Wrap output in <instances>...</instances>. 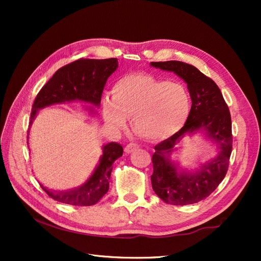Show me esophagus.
Segmentation results:
<instances>
[{"mask_svg":"<svg viewBox=\"0 0 261 261\" xmlns=\"http://www.w3.org/2000/svg\"><path fill=\"white\" fill-rule=\"evenodd\" d=\"M138 149H139V146H138L137 144H128L127 146L125 147L124 151H125L126 153H132V152H134V151H136V150H138Z\"/></svg>","mask_w":261,"mask_h":261,"instance_id":"obj_1","label":"esophagus"}]
</instances>
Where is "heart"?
<instances>
[{"instance_id":"obj_1","label":"heart","mask_w":261,"mask_h":261,"mask_svg":"<svg viewBox=\"0 0 261 261\" xmlns=\"http://www.w3.org/2000/svg\"><path fill=\"white\" fill-rule=\"evenodd\" d=\"M191 100L178 82L164 81L146 74H130L112 87L111 101L105 100L102 113L107 124L123 129L132 118L133 129L146 138L160 140L177 133L187 121Z\"/></svg>"}]
</instances>
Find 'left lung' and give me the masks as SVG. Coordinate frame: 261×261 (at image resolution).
I'll return each instance as SVG.
<instances>
[{"label": "left lung", "mask_w": 261, "mask_h": 261, "mask_svg": "<svg viewBox=\"0 0 261 261\" xmlns=\"http://www.w3.org/2000/svg\"><path fill=\"white\" fill-rule=\"evenodd\" d=\"M150 65L181 78L192 99L185 125L154 147L152 188L164 202L174 206L193 204L215 192L226 174L233 141L231 114L217 84L198 68L179 61L151 62ZM196 132H202L216 143L218 154L195 171H187L172 162L170 154L186 135Z\"/></svg>", "instance_id": "left-lung-1"}]
</instances>
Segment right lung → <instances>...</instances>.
Returning a JSON list of instances; mask_svg holds the SVG:
<instances>
[{"label":"right lung","mask_w":261,"mask_h":261,"mask_svg":"<svg viewBox=\"0 0 261 261\" xmlns=\"http://www.w3.org/2000/svg\"><path fill=\"white\" fill-rule=\"evenodd\" d=\"M117 67V59H81L61 67L37 94L31 110L29 126L33 125L39 110L53 105L82 101L93 107H99L108 78ZM87 109L91 114L96 113L92 107ZM122 154L123 147L120 144L105 145L102 147L99 164L90 177L80 187L68 191H54L40 185L54 200L73 206H92L108 193L112 164Z\"/></svg>","instance_id":"right-lung-1"}]
</instances>
